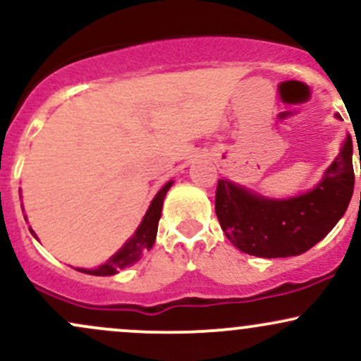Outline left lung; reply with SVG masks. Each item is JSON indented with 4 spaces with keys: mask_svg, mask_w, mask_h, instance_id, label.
<instances>
[{
    "mask_svg": "<svg viewBox=\"0 0 361 361\" xmlns=\"http://www.w3.org/2000/svg\"><path fill=\"white\" fill-rule=\"evenodd\" d=\"M353 186V140L348 134L312 190L290 198H267L219 180L215 214L227 239L243 252L258 258L299 256L322 241L345 215Z\"/></svg>",
    "mask_w": 361,
    "mask_h": 361,
    "instance_id": "obj_1",
    "label": "left lung"
}]
</instances>
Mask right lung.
<instances>
[{
    "label": "right lung",
    "mask_w": 361,
    "mask_h": 361,
    "mask_svg": "<svg viewBox=\"0 0 361 361\" xmlns=\"http://www.w3.org/2000/svg\"><path fill=\"white\" fill-rule=\"evenodd\" d=\"M171 185H173V180L168 181L164 186H161L159 192L156 193L154 198H152L151 205H149L142 222L139 224L137 231H135L134 235H132V238L128 239V241L123 244V246L120 247V250L115 252L109 261H106V263L100 264V267L94 268V270L78 268V271L88 273V275H97V276H109V275H115V273H118L120 270H123V268L134 264L135 261H139L140 256H142V252L151 250L152 244L156 241L157 222H159L161 219V210H163L164 197H166L168 190L171 188ZM30 233L34 234V231L30 229Z\"/></svg>",
    "instance_id": "1"
}]
</instances>
